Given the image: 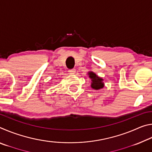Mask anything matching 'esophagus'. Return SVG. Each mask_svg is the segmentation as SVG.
I'll use <instances>...</instances> for the list:
<instances>
[{"instance_id":"1","label":"esophagus","mask_w":152,"mask_h":152,"mask_svg":"<svg viewBox=\"0 0 152 152\" xmlns=\"http://www.w3.org/2000/svg\"><path fill=\"white\" fill-rule=\"evenodd\" d=\"M69 72L72 74H74L76 73V69L75 68H72V69H70V70H69Z\"/></svg>"}]
</instances>
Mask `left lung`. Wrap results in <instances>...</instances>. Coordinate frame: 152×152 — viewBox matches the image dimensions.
Masks as SVG:
<instances>
[{
    "mask_svg": "<svg viewBox=\"0 0 152 152\" xmlns=\"http://www.w3.org/2000/svg\"><path fill=\"white\" fill-rule=\"evenodd\" d=\"M89 77L92 79V84H91V87L92 88H94L95 90H99L100 88H103L104 86V83L102 82V78L98 77L96 74H94L92 72H90L88 73Z\"/></svg>",
    "mask_w": 152,
    "mask_h": 152,
    "instance_id": "8db88e82",
    "label": "left lung"
}]
</instances>
